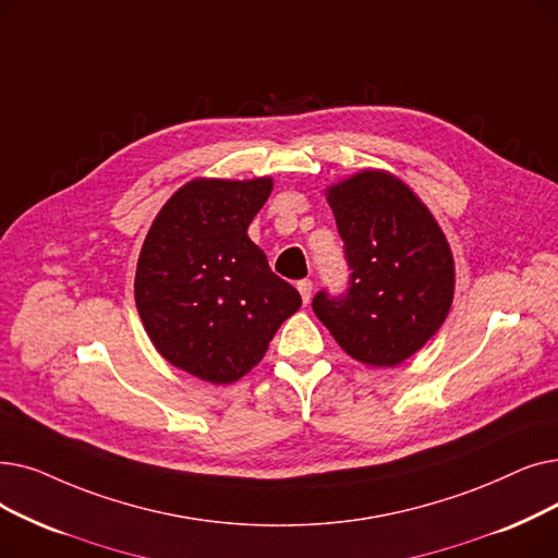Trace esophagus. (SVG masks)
Masks as SVG:
<instances>
[{"label": "esophagus", "mask_w": 558, "mask_h": 558, "mask_svg": "<svg viewBox=\"0 0 558 558\" xmlns=\"http://www.w3.org/2000/svg\"><path fill=\"white\" fill-rule=\"evenodd\" d=\"M296 287H299V292H301L303 303L307 305V303H310V299H312V287H314V284H312V280H307V278H305V280H299V284H296Z\"/></svg>", "instance_id": "esophagus-1"}]
</instances>
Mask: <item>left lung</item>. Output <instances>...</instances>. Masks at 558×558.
<instances>
[{
	"label": "left lung",
	"mask_w": 558,
	"mask_h": 558,
	"mask_svg": "<svg viewBox=\"0 0 558 558\" xmlns=\"http://www.w3.org/2000/svg\"><path fill=\"white\" fill-rule=\"evenodd\" d=\"M351 269L344 294L326 289L312 310L351 357L401 365L445 324L453 257L433 214L385 171H362L326 191Z\"/></svg>",
	"instance_id": "left-lung-1"
}]
</instances>
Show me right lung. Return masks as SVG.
<instances>
[{"label":"right lung","mask_w":558,"mask_h":558,"mask_svg":"<svg viewBox=\"0 0 558 558\" xmlns=\"http://www.w3.org/2000/svg\"><path fill=\"white\" fill-rule=\"evenodd\" d=\"M271 178L193 180L175 191L143 241L134 299L171 365L228 385L264 357L301 294L248 236Z\"/></svg>","instance_id":"add662e5"}]
</instances>
